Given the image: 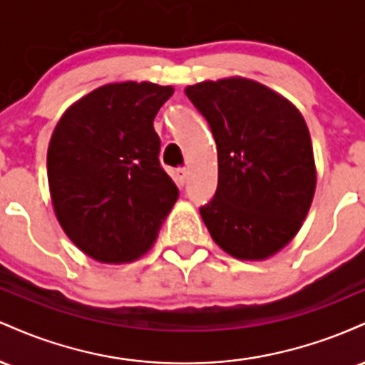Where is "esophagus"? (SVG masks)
<instances>
[{
    "label": "esophagus",
    "instance_id": "1",
    "mask_svg": "<svg viewBox=\"0 0 365 365\" xmlns=\"http://www.w3.org/2000/svg\"><path fill=\"white\" fill-rule=\"evenodd\" d=\"M187 178H188V171L185 168H178L177 170V180H178L180 185H185Z\"/></svg>",
    "mask_w": 365,
    "mask_h": 365
}]
</instances>
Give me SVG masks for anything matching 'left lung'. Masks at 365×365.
Wrapping results in <instances>:
<instances>
[{"label":"left lung","instance_id":"1","mask_svg":"<svg viewBox=\"0 0 365 365\" xmlns=\"http://www.w3.org/2000/svg\"><path fill=\"white\" fill-rule=\"evenodd\" d=\"M185 94L209 121L217 148V188L200 207L204 225L232 257L264 261L299 233L316 192L302 113L245 77L199 82Z\"/></svg>","mask_w":365,"mask_h":365}]
</instances>
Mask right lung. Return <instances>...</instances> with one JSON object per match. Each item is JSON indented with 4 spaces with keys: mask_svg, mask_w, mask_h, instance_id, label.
Here are the masks:
<instances>
[{
    "mask_svg": "<svg viewBox=\"0 0 365 365\" xmlns=\"http://www.w3.org/2000/svg\"><path fill=\"white\" fill-rule=\"evenodd\" d=\"M173 91L153 82L106 83L75 101L54 127L48 148L54 215L96 261L142 257L177 202L153 127Z\"/></svg>",
    "mask_w": 365,
    "mask_h": 365,
    "instance_id": "add662e5",
    "label": "right lung"
}]
</instances>
